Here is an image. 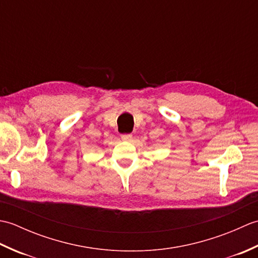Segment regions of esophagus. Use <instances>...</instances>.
<instances>
[{"instance_id": "34e87169", "label": "esophagus", "mask_w": 258, "mask_h": 258, "mask_svg": "<svg viewBox=\"0 0 258 258\" xmlns=\"http://www.w3.org/2000/svg\"><path fill=\"white\" fill-rule=\"evenodd\" d=\"M133 138V135L131 133H125V134H122L120 135V139H122L123 141H131Z\"/></svg>"}]
</instances>
